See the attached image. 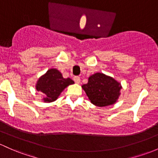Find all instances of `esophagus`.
Returning a JSON list of instances; mask_svg holds the SVG:
<instances>
[{
  "instance_id": "34e87169",
  "label": "esophagus",
  "mask_w": 158,
  "mask_h": 158,
  "mask_svg": "<svg viewBox=\"0 0 158 158\" xmlns=\"http://www.w3.org/2000/svg\"><path fill=\"white\" fill-rule=\"evenodd\" d=\"M73 79H74V82L77 83V84H79V83L81 82V78H80L78 76H75V77H74V78Z\"/></svg>"
}]
</instances>
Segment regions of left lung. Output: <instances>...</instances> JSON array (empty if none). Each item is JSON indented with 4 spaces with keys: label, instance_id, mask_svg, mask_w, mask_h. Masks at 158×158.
Instances as JSON below:
<instances>
[{
    "label": "left lung",
    "instance_id": "1",
    "mask_svg": "<svg viewBox=\"0 0 158 158\" xmlns=\"http://www.w3.org/2000/svg\"><path fill=\"white\" fill-rule=\"evenodd\" d=\"M91 103L99 107L114 104L122 88L119 82L102 73H96L88 78V83L82 86Z\"/></svg>",
    "mask_w": 158,
    "mask_h": 158
}]
</instances>
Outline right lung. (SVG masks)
Returning <instances> with one entry per match:
<instances>
[{
  "mask_svg": "<svg viewBox=\"0 0 158 158\" xmlns=\"http://www.w3.org/2000/svg\"><path fill=\"white\" fill-rule=\"evenodd\" d=\"M72 79L64 78L62 73L56 69H49L38 79L36 89L43 94L44 102H52L58 99L60 93L68 86L74 84Z\"/></svg>",
  "mask_w": 158,
  "mask_h": 158,
  "instance_id": "right-lung-1",
  "label": "right lung"
}]
</instances>
